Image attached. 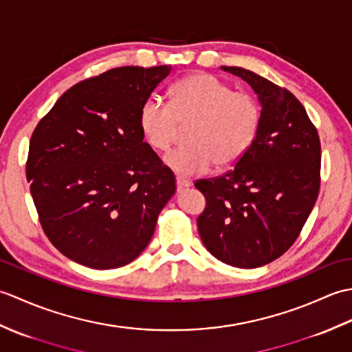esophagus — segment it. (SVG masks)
<instances>
[{
  "instance_id": "34e87169",
  "label": "esophagus",
  "mask_w": 352,
  "mask_h": 352,
  "mask_svg": "<svg viewBox=\"0 0 352 352\" xmlns=\"http://www.w3.org/2000/svg\"><path fill=\"white\" fill-rule=\"evenodd\" d=\"M175 183H177V189L178 190L188 189V188H190V184H192L189 180H186V178H182V177H177L175 178Z\"/></svg>"
}]
</instances>
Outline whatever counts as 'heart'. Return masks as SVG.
<instances>
[{
	"label": "heart",
	"instance_id": "heart-1",
	"mask_svg": "<svg viewBox=\"0 0 352 352\" xmlns=\"http://www.w3.org/2000/svg\"><path fill=\"white\" fill-rule=\"evenodd\" d=\"M261 122V107L251 94L234 92L226 81L197 72L172 86L169 104L148 98L142 104L139 125L146 144L166 151L186 130V146L164 155V164L182 177L203 174L214 163L223 169L251 148Z\"/></svg>",
	"mask_w": 352,
	"mask_h": 352
}]
</instances>
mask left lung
I'll return each mask as SVG.
<instances>
[{"label": "left lung", "instance_id": "1", "mask_svg": "<svg viewBox=\"0 0 352 352\" xmlns=\"http://www.w3.org/2000/svg\"><path fill=\"white\" fill-rule=\"evenodd\" d=\"M257 94L261 122L251 148L223 175L197 180L206 197L198 231L222 263H271L300 236L320 188V142L302 104L256 72L222 66Z\"/></svg>", "mask_w": 352, "mask_h": 352}]
</instances>
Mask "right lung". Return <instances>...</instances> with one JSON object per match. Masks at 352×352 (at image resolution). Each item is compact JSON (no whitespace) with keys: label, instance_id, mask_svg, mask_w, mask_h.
Wrapping results in <instances>:
<instances>
[{"label":"right lung","instance_id":"add662e5","mask_svg":"<svg viewBox=\"0 0 352 352\" xmlns=\"http://www.w3.org/2000/svg\"><path fill=\"white\" fill-rule=\"evenodd\" d=\"M170 66H122L68 89L32 134L27 180L50 242L92 269L146 248L175 177L144 142L139 115Z\"/></svg>","mask_w":352,"mask_h":352}]
</instances>
